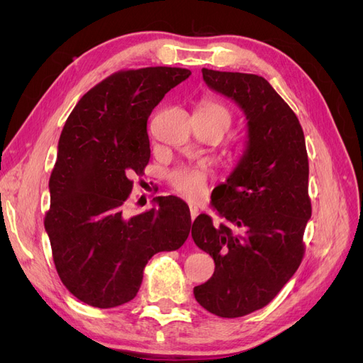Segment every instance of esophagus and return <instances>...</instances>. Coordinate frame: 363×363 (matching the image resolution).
<instances>
[{"label": "esophagus", "instance_id": "34e87169", "mask_svg": "<svg viewBox=\"0 0 363 363\" xmlns=\"http://www.w3.org/2000/svg\"><path fill=\"white\" fill-rule=\"evenodd\" d=\"M189 211H191V218H192V221H194V219L199 216V207H196L195 204H189Z\"/></svg>", "mask_w": 363, "mask_h": 363}]
</instances>
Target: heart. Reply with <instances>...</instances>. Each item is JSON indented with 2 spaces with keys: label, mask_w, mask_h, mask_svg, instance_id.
Returning a JSON list of instances; mask_svg holds the SVG:
<instances>
[{
  "label": "heart",
  "mask_w": 363,
  "mask_h": 363,
  "mask_svg": "<svg viewBox=\"0 0 363 363\" xmlns=\"http://www.w3.org/2000/svg\"><path fill=\"white\" fill-rule=\"evenodd\" d=\"M196 115L221 121L225 128L230 125V113L227 108L215 100H203L200 103L199 112ZM208 171L204 167H191L184 164L169 172L168 180L175 192H179L182 196L188 200H199L204 195L207 184H208Z\"/></svg>",
  "instance_id": "obj_1"
}]
</instances>
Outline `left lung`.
Wrapping results in <instances>:
<instances>
[{
  "label": "left lung",
  "mask_w": 363,
  "mask_h": 363,
  "mask_svg": "<svg viewBox=\"0 0 363 363\" xmlns=\"http://www.w3.org/2000/svg\"><path fill=\"white\" fill-rule=\"evenodd\" d=\"M208 87L236 101L248 119L245 155L218 186L213 207L225 223L201 213L192 239L215 260L213 276L194 288L195 300L221 318L265 307L298 269L312 215L309 159L300 121L256 74L203 68Z\"/></svg>",
  "instance_id": "obj_1"
}]
</instances>
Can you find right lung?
<instances>
[{
    "label": "right lung",
    "instance_id": "add662e5",
    "mask_svg": "<svg viewBox=\"0 0 363 363\" xmlns=\"http://www.w3.org/2000/svg\"><path fill=\"white\" fill-rule=\"evenodd\" d=\"M189 75L171 67L118 71L87 91L65 123L43 224L62 283L86 304L111 309L133 300L148 260L189 236V207L177 196L124 215L131 177L150 162L148 116Z\"/></svg>",
    "mask_w": 363,
    "mask_h": 363
}]
</instances>
